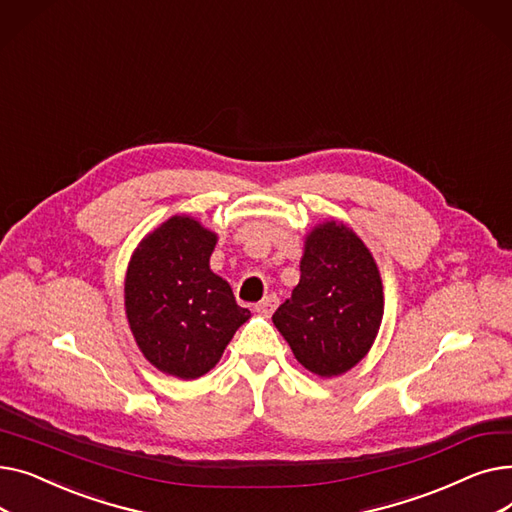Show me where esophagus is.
I'll return each instance as SVG.
<instances>
[{
	"label": "esophagus",
	"mask_w": 512,
	"mask_h": 512,
	"mask_svg": "<svg viewBox=\"0 0 512 512\" xmlns=\"http://www.w3.org/2000/svg\"><path fill=\"white\" fill-rule=\"evenodd\" d=\"M278 303H280V299L276 297V294H267L265 299H261L257 305H255V311L259 313V315H265V317H270L274 311H276V307H278Z\"/></svg>",
	"instance_id": "obj_1"
}]
</instances>
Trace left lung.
I'll return each mask as SVG.
<instances>
[{"mask_svg":"<svg viewBox=\"0 0 512 512\" xmlns=\"http://www.w3.org/2000/svg\"><path fill=\"white\" fill-rule=\"evenodd\" d=\"M382 315L380 272L363 240L336 222L313 228L301 282L272 317L297 361L321 378L348 371L367 355Z\"/></svg>","mask_w":512,"mask_h":512,"instance_id":"1","label":"left lung"}]
</instances>
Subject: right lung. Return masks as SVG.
I'll list each match as a JSON object with an SVG mask.
<instances>
[{
	"instance_id": "right-lung-1",
	"label": "right lung",
	"mask_w": 512,
	"mask_h": 512,
	"mask_svg": "<svg viewBox=\"0 0 512 512\" xmlns=\"http://www.w3.org/2000/svg\"><path fill=\"white\" fill-rule=\"evenodd\" d=\"M215 234L174 215L132 255L124 299L143 355L159 371L195 380L220 361L234 332L251 317L226 280L209 270Z\"/></svg>"
}]
</instances>
